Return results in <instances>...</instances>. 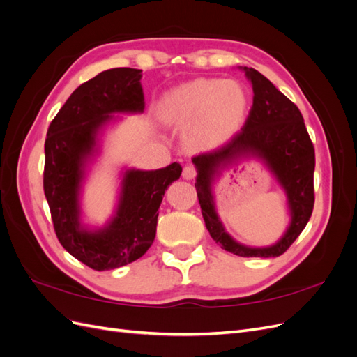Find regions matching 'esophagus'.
<instances>
[{"label": "esophagus", "instance_id": "esophagus-1", "mask_svg": "<svg viewBox=\"0 0 357 357\" xmlns=\"http://www.w3.org/2000/svg\"><path fill=\"white\" fill-rule=\"evenodd\" d=\"M197 176V168L193 167V165H186L185 168H183V178H186V180H192L193 177Z\"/></svg>", "mask_w": 357, "mask_h": 357}]
</instances>
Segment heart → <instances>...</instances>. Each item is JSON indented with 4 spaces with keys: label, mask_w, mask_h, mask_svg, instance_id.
Instances as JSON below:
<instances>
[{
    "label": "heart",
    "mask_w": 357,
    "mask_h": 357,
    "mask_svg": "<svg viewBox=\"0 0 357 357\" xmlns=\"http://www.w3.org/2000/svg\"><path fill=\"white\" fill-rule=\"evenodd\" d=\"M247 107L248 95L240 82L197 79L167 92L158 109L165 122L185 129L190 147L211 150L238 132Z\"/></svg>",
    "instance_id": "obj_1"
}]
</instances>
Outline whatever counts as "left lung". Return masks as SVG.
Instances as JSON below:
<instances>
[{
	"mask_svg": "<svg viewBox=\"0 0 357 357\" xmlns=\"http://www.w3.org/2000/svg\"><path fill=\"white\" fill-rule=\"evenodd\" d=\"M252 83L253 105L241 132L231 142L192 159L197 168V193L211 238L226 252L243 257L283 255L307 226L314 207V147L298 107L255 68H241ZM256 157L273 172L288 197L291 225L275 245L250 248L224 231L215 210L212 185L221 171L241 158Z\"/></svg>",
	"mask_w": 357,
	"mask_h": 357,
	"instance_id": "1",
	"label": "left lung"
}]
</instances>
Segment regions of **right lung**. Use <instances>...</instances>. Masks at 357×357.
<instances>
[{
  "mask_svg": "<svg viewBox=\"0 0 357 357\" xmlns=\"http://www.w3.org/2000/svg\"><path fill=\"white\" fill-rule=\"evenodd\" d=\"M142 70L112 68L80 84L53 119L45 143V195L59 243L96 271L131 264L153 244L158 210L172 181L177 162L143 171L125 168L113 218L102 228L82 222L80 195L86 168L100 152V135L119 113L144 110Z\"/></svg>",
  "mask_w": 357,
  "mask_h": 357,
  "instance_id": "1",
  "label": "right lung"
}]
</instances>
